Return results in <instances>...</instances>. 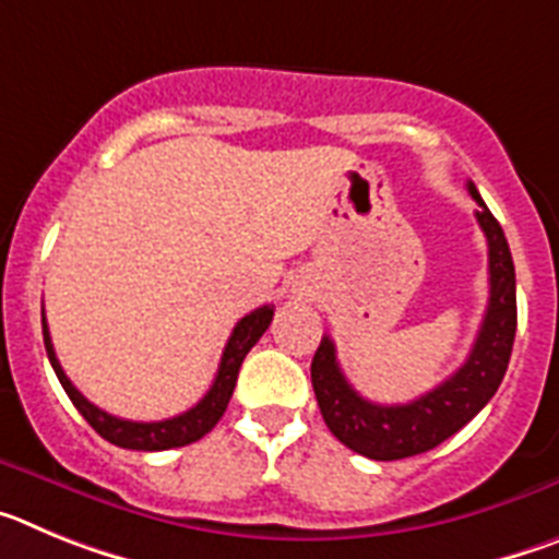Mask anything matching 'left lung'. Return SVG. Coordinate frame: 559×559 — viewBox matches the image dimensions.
Wrapping results in <instances>:
<instances>
[{
  "label": "left lung",
  "instance_id": "obj_1",
  "mask_svg": "<svg viewBox=\"0 0 559 559\" xmlns=\"http://www.w3.org/2000/svg\"><path fill=\"white\" fill-rule=\"evenodd\" d=\"M476 199V221L487 237L490 260V302L484 310L476 344L462 367L423 397L400 406H380L360 397L347 383L335 360V344L324 335L310 364V380L333 437L374 462L417 456L442 445L490 403L510 367L512 341L518 328L515 265L501 224L481 201L478 190L467 185Z\"/></svg>",
  "mask_w": 559,
  "mask_h": 559
}]
</instances>
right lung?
<instances>
[{"mask_svg": "<svg viewBox=\"0 0 559 559\" xmlns=\"http://www.w3.org/2000/svg\"><path fill=\"white\" fill-rule=\"evenodd\" d=\"M271 316H274V308H271V305H263V308H257L251 310L249 316H243V319L235 324V330H231L229 341H226L224 355H221L218 364V374L212 380L210 392H206L190 412L179 414V417L159 419V423L120 419L114 417V414L103 412V408H97L95 403H88V400L72 386V380L67 378V372H63L61 364H58L56 349H52V338H49L47 319H41V328L49 364L56 369L63 392H67L69 400L75 403V408L83 414V419H86L88 426L95 428L103 439H108L111 445L128 448V451H170V448L199 442L204 433H210L212 428L218 426V419L224 417L226 406H229L231 392H235L240 364H243V358L249 355V349L260 341V335L269 330Z\"/></svg>", "mask_w": 559, "mask_h": 559, "instance_id": "right-lung-1", "label": "right lung"}]
</instances>
